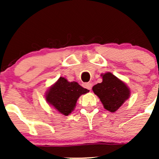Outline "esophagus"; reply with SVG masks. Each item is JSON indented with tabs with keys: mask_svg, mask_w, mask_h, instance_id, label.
I'll list each match as a JSON object with an SVG mask.
<instances>
[{
	"mask_svg": "<svg viewBox=\"0 0 159 159\" xmlns=\"http://www.w3.org/2000/svg\"><path fill=\"white\" fill-rule=\"evenodd\" d=\"M84 87L85 88H87V89H88V90H91V89H92V86H93V84L91 83H86V84H84Z\"/></svg>",
	"mask_w": 159,
	"mask_h": 159,
	"instance_id": "obj_1",
	"label": "esophagus"
}]
</instances>
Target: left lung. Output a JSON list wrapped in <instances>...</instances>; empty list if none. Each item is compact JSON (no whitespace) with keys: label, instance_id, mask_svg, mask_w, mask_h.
Segmentation results:
<instances>
[{"label":"left lung","instance_id":"8db88e82","mask_svg":"<svg viewBox=\"0 0 159 159\" xmlns=\"http://www.w3.org/2000/svg\"><path fill=\"white\" fill-rule=\"evenodd\" d=\"M93 91L100 98L104 107L111 112L117 110L130 95L125 84L111 72L102 75V82L93 86Z\"/></svg>","mask_w":159,"mask_h":159}]
</instances>
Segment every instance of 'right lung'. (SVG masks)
Here are the masks:
<instances>
[{
    "label": "right lung",
    "mask_w": 159,
    "mask_h": 159,
    "mask_svg": "<svg viewBox=\"0 0 159 159\" xmlns=\"http://www.w3.org/2000/svg\"><path fill=\"white\" fill-rule=\"evenodd\" d=\"M87 92V89L82 87L77 82H69L61 77L49 89L46 101L60 113L67 116L73 111L79 96Z\"/></svg>",
    "instance_id": "add662e5"
}]
</instances>
